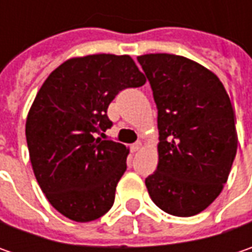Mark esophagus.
I'll list each match as a JSON object with an SVG mask.
<instances>
[{"mask_svg":"<svg viewBox=\"0 0 252 252\" xmlns=\"http://www.w3.org/2000/svg\"><path fill=\"white\" fill-rule=\"evenodd\" d=\"M143 147V143L141 141H136V143H133L130 146L131 151H139Z\"/></svg>","mask_w":252,"mask_h":252,"instance_id":"1","label":"esophagus"}]
</instances>
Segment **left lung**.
<instances>
[{
  "instance_id": "8db88e82",
  "label": "left lung",
  "mask_w": 252,
  "mask_h": 252,
  "mask_svg": "<svg viewBox=\"0 0 252 252\" xmlns=\"http://www.w3.org/2000/svg\"><path fill=\"white\" fill-rule=\"evenodd\" d=\"M157 105L158 165L146 178L151 200L189 218L218 198L237 153L236 116L216 74L182 56H139Z\"/></svg>"
}]
</instances>
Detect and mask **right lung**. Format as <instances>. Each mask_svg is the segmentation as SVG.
<instances>
[{"mask_svg": "<svg viewBox=\"0 0 252 252\" xmlns=\"http://www.w3.org/2000/svg\"><path fill=\"white\" fill-rule=\"evenodd\" d=\"M146 77L130 56L74 57L47 77L26 119V141L34 177L57 212L74 221L103 216L115 202L129 150L102 140L106 111L126 88Z\"/></svg>", "mask_w": 252, "mask_h": 252, "instance_id": "1", "label": "right lung"}]
</instances>
